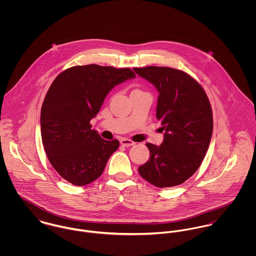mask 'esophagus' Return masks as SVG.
Instances as JSON below:
<instances>
[{
	"label": "esophagus",
	"instance_id": "obj_1",
	"mask_svg": "<svg viewBox=\"0 0 256 256\" xmlns=\"http://www.w3.org/2000/svg\"><path fill=\"white\" fill-rule=\"evenodd\" d=\"M120 144H121L122 146H133V145H135V142L131 141L130 139H127V138H123V139H121V140H120Z\"/></svg>",
	"mask_w": 256,
	"mask_h": 256
}]
</instances>
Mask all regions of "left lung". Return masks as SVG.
Masks as SVG:
<instances>
[{
    "label": "left lung",
    "mask_w": 256,
    "mask_h": 256,
    "mask_svg": "<svg viewBox=\"0 0 256 256\" xmlns=\"http://www.w3.org/2000/svg\"><path fill=\"white\" fill-rule=\"evenodd\" d=\"M134 71L158 90L156 118L166 131L160 146L146 143L150 158L139 174L156 187L180 185L199 168L210 145V102L201 84L183 71L156 66Z\"/></svg>",
    "instance_id": "8db88e82"
}]
</instances>
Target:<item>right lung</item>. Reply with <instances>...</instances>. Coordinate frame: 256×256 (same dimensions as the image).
Masks as SVG:
<instances>
[{
    "label": "right lung",
    "instance_id": "obj_1",
    "mask_svg": "<svg viewBox=\"0 0 256 256\" xmlns=\"http://www.w3.org/2000/svg\"><path fill=\"white\" fill-rule=\"evenodd\" d=\"M135 73L100 65L71 67L50 86L41 108V138L55 170L76 186L98 180L119 141H106L92 129L90 121L117 84Z\"/></svg>",
    "mask_w": 256,
    "mask_h": 256
}]
</instances>
